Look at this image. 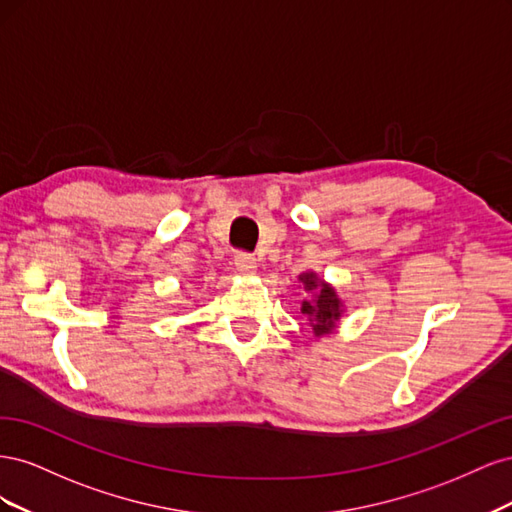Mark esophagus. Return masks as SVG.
Returning <instances> with one entry per match:
<instances>
[{"label":"esophagus","instance_id":"esophagus-1","mask_svg":"<svg viewBox=\"0 0 512 512\" xmlns=\"http://www.w3.org/2000/svg\"><path fill=\"white\" fill-rule=\"evenodd\" d=\"M235 267L241 275H254L256 273V258L252 254H237Z\"/></svg>","mask_w":512,"mask_h":512}]
</instances>
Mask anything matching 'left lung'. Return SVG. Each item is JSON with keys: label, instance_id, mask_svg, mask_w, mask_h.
<instances>
[{"label": "left lung", "instance_id": "left-lung-1", "mask_svg": "<svg viewBox=\"0 0 512 512\" xmlns=\"http://www.w3.org/2000/svg\"><path fill=\"white\" fill-rule=\"evenodd\" d=\"M299 282L303 284V290L309 292V297L301 301V314L307 316L314 335H333L346 312L344 301L339 299L335 286L324 282L316 271L301 273Z\"/></svg>", "mask_w": 512, "mask_h": 512}]
</instances>
